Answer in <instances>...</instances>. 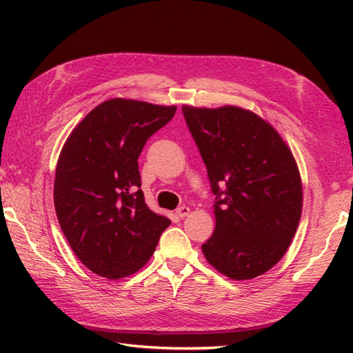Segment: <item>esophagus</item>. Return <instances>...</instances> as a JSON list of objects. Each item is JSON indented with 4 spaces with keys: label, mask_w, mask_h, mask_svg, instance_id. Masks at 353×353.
Wrapping results in <instances>:
<instances>
[{
    "label": "esophagus",
    "mask_w": 353,
    "mask_h": 353,
    "mask_svg": "<svg viewBox=\"0 0 353 353\" xmlns=\"http://www.w3.org/2000/svg\"><path fill=\"white\" fill-rule=\"evenodd\" d=\"M190 211H191V209L188 206H181V208L176 209V214H177V216H181V219H183V216H186V215L190 214Z\"/></svg>",
    "instance_id": "1"
}]
</instances>
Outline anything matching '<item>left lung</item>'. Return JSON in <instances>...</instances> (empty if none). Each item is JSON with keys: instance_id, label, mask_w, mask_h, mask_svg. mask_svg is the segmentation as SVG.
<instances>
[{"instance_id": "8db88e82", "label": "left lung", "mask_w": 353, "mask_h": 353, "mask_svg": "<svg viewBox=\"0 0 353 353\" xmlns=\"http://www.w3.org/2000/svg\"><path fill=\"white\" fill-rule=\"evenodd\" d=\"M215 196V230L201 245L230 279L264 274L283 256L302 214V182L290 148L250 110L182 108Z\"/></svg>"}]
</instances>
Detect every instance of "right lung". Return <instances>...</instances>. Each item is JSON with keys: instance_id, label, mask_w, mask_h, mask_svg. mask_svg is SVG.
I'll use <instances>...</instances> for the list:
<instances>
[{"instance_id": "obj_1", "label": "right lung", "mask_w": 353, "mask_h": 353, "mask_svg": "<svg viewBox=\"0 0 353 353\" xmlns=\"http://www.w3.org/2000/svg\"><path fill=\"white\" fill-rule=\"evenodd\" d=\"M174 114L176 106L108 100L65 142L54 179L57 220L74 253L95 274L119 279L138 272L171 224L145 203L138 157Z\"/></svg>"}]
</instances>
